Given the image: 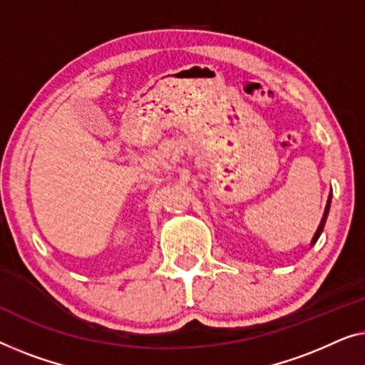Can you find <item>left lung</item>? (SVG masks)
<instances>
[{
	"instance_id": "left-lung-1",
	"label": "left lung",
	"mask_w": 365,
	"mask_h": 365,
	"mask_svg": "<svg viewBox=\"0 0 365 365\" xmlns=\"http://www.w3.org/2000/svg\"><path fill=\"white\" fill-rule=\"evenodd\" d=\"M331 198H332V192L329 193V198H327V203H326V208H324V215H322V218H321V223H319V227H317L316 233H314V236H312V240H311V248H312V246L316 245V241L319 240V236H321V233H322V230H324V225H326L327 215H329V208H331Z\"/></svg>"
}]
</instances>
